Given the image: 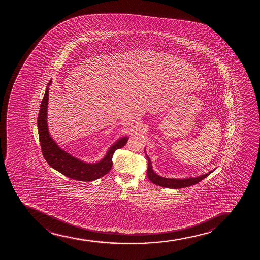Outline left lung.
I'll use <instances>...</instances> for the list:
<instances>
[{"label": "left lung", "instance_id": "left-lung-1", "mask_svg": "<svg viewBox=\"0 0 260 260\" xmlns=\"http://www.w3.org/2000/svg\"><path fill=\"white\" fill-rule=\"evenodd\" d=\"M146 158L148 160V168H147V177L151 180V182L155 184V185H159L162 187H167V188L171 189H180L185 188L187 186L195 185L197 183L201 181L202 179H205L206 177L208 176L209 174L216 169L214 168L213 170L210 171L209 173H205L203 175H200L198 177H189V178H185V179H170V178H165V177L159 176L152 169V162L150 160L149 157L146 154Z\"/></svg>", "mask_w": 260, "mask_h": 260}]
</instances>
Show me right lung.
<instances>
[{
    "instance_id": "right-lung-1",
    "label": "right lung",
    "mask_w": 260,
    "mask_h": 260,
    "mask_svg": "<svg viewBox=\"0 0 260 260\" xmlns=\"http://www.w3.org/2000/svg\"><path fill=\"white\" fill-rule=\"evenodd\" d=\"M52 81L46 87L45 94L42 99L39 115L37 119V127L39 133L40 143L42 147V155L51 167L62 173L70 179L79 181H93L106 175L113 167V154L115 150L125 146L128 138H120L115 143L108 148V152L100 161L87 163L75 156L69 154L65 150L61 149L56 142L51 137L48 132V90Z\"/></svg>"
}]
</instances>
